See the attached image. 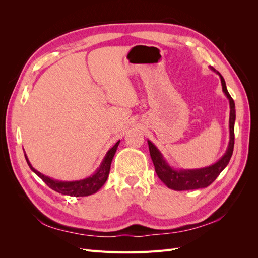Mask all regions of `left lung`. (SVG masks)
<instances>
[{"instance_id": "obj_1", "label": "left lung", "mask_w": 258, "mask_h": 258, "mask_svg": "<svg viewBox=\"0 0 258 258\" xmlns=\"http://www.w3.org/2000/svg\"><path fill=\"white\" fill-rule=\"evenodd\" d=\"M213 72L218 74L222 83V88L225 96L229 100L230 116H229V143L225 154L220 160H217L213 165L200 169H174L171 167L163 157L160 151L156 147L150 140H148V148L155 166V171L158 177L166 184L168 188L173 190H190L205 188L210 184H212L215 178L220 175L222 171L228 165L233 152V144H235V120H236V108L235 102L230 97L226 87L224 77L220 72L215 71L214 68H210Z\"/></svg>"}]
</instances>
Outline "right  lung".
Returning a JSON list of instances; mask_svg holds the SVG:
<instances>
[{
	"mask_svg": "<svg viewBox=\"0 0 258 258\" xmlns=\"http://www.w3.org/2000/svg\"><path fill=\"white\" fill-rule=\"evenodd\" d=\"M119 142L120 141L117 142L112 148H110V150L107 151L102 162H101V165L96 170L95 173L86 178L79 179V181H57V179L46 176L43 173L38 172L37 170H35L32 167L26 154H25V157L30 169L32 170L38 177H41L52 190L62 195H68V196H72V197H85V196H89V195H92V194H96L106 182L108 173H110L111 163H112L114 155L116 153L117 147L119 145Z\"/></svg>",
	"mask_w": 258,
	"mask_h": 258,
	"instance_id": "obj_1",
	"label": "right lung"
}]
</instances>
